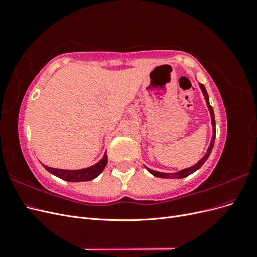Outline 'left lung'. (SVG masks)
Returning <instances> with one entry per match:
<instances>
[{
	"instance_id": "1",
	"label": "left lung",
	"mask_w": 257,
	"mask_h": 257,
	"mask_svg": "<svg viewBox=\"0 0 257 257\" xmlns=\"http://www.w3.org/2000/svg\"><path fill=\"white\" fill-rule=\"evenodd\" d=\"M199 87L201 89V92H203V94L205 96V99H206V103H207V106H208V109H209V112H210V115H211V123H212V128H213V135H212V138H211V143H210L209 145V148L208 150L206 152V154L204 155L203 158H201L195 165H193L192 167H189V168H185V169H182L180 170V172H177V173H174V174H167V173H161V172H157V170H152L150 168H148V172H149L150 174H152L153 176L155 177H159V178H169V179H180V178H184V177H188L189 175L193 174L194 172H196L197 169H199L201 166L204 165V163L207 161V159L209 158L210 153H211L212 149H213V146H214V139H215V120H214V112H213V108L211 107V105H210L209 103V96H208V93H207V90L205 88L204 84L199 83Z\"/></svg>"
}]
</instances>
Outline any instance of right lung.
<instances>
[{
	"label": "right lung",
	"instance_id": "right-lung-1",
	"mask_svg": "<svg viewBox=\"0 0 257 257\" xmlns=\"http://www.w3.org/2000/svg\"><path fill=\"white\" fill-rule=\"evenodd\" d=\"M107 164V154L105 153L103 159L97 162L95 165L90 166L88 168L71 170V169H59V168H52L49 166L43 165L49 173L57 176L65 181L69 182H81V181H90L92 179L96 178L100 173L103 172L105 166Z\"/></svg>",
	"mask_w": 257,
	"mask_h": 257
}]
</instances>
